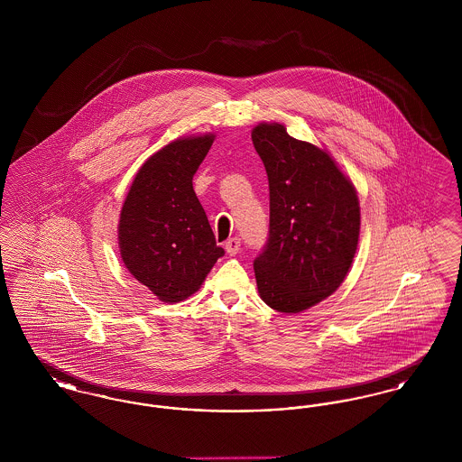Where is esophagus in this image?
Segmentation results:
<instances>
[{
	"label": "esophagus",
	"instance_id": "1",
	"mask_svg": "<svg viewBox=\"0 0 462 462\" xmlns=\"http://www.w3.org/2000/svg\"><path fill=\"white\" fill-rule=\"evenodd\" d=\"M225 249H226V253L230 256H236L241 251V239H237V237L228 239V241L225 242Z\"/></svg>",
	"mask_w": 462,
	"mask_h": 462
}]
</instances>
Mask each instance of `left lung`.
Masks as SVG:
<instances>
[{
	"instance_id": "obj_1",
	"label": "left lung",
	"mask_w": 462,
	"mask_h": 462,
	"mask_svg": "<svg viewBox=\"0 0 462 462\" xmlns=\"http://www.w3.org/2000/svg\"><path fill=\"white\" fill-rule=\"evenodd\" d=\"M253 145L270 190V228L254 275L264 303L298 313L320 303L353 263L360 206L350 178L326 151L296 140L279 123H262Z\"/></svg>"
}]
</instances>
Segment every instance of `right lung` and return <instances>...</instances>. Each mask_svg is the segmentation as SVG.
I'll return each mask as SVG.
<instances>
[{
  "mask_svg": "<svg viewBox=\"0 0 462 462\" xmlns=\"http://www.w3.org/2000/svg\"><path fill=\"white\" fill-rule=\"evenodd\" d=\"M213 140L215 134L180 138L151 155L121 209L117 239L125 266L164 303L192 296L225 254L192 187Z\"/></svg>",
  "mask_w": 462,
  "mask_h": 462,
  "instance_id": "add662e5",
  "label": "right lung"
}]
</instances>
